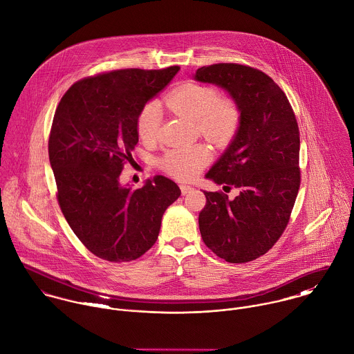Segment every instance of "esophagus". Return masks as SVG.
Returning a JSON list of instances; mask_svg holds the SVG:
<instances>
[{"label":"esophagus","instance_id":"obj_1","mask_svg":"<svg viewBox=\"0 0 354 354\" xmlns=\"http://www.w3.org/2000/svg\"><path fill=\"white\" fill-rule=\"evenodd\" d=\"M180 190H182V194L186 196V194H189L190 192H193L194 187H192V186H189V185H180Z\"/></svg>","mask_w":354,"mask_h":354}]
</instances>
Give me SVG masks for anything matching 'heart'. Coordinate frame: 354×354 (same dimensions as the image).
I'll return each mask as SVG.
<instances>
[{"label":"heart","mask_w":354,"mask_h":354,"mask_svg":"<svg viewBox=\"0 0 354 354\" xmlns=\"http://www.w3.org/2000/svg\"><path fill=\"white\" fill-rule=\"evenodd\" d=\"M165 105L197 123L200 133L216 143L228 141L238 130L241 112L235 101L218 97L212 86L186 83L165 97ZM161 123L157 104H147L138 116L137 130L142 141H153ZM209 154L203 146L175 147L161 158V167L172 176L189 180L200 174L208 162Z\"/></svg>","instance_id":"heart-1"}]
</instances>
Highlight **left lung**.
Wrapping results in <instances>:
<instances>
[{"label": "left lung", "instance_id": "obj_1", "mask_svg": "<svg viewBox=\"0 0 354 354\" xmlns=\"http://www.w3.org/2000/svg\"><path fill=\"white\" fill-rule=\"evenodd\" d=\"M194 80L223 88L241 122L205 178L234 186V200L204 192L198 224L216 256L239 264L266 254L282 235L299 189V131L282 88L264 72L241 64L201 67Z\"/></svg>", "mask_w": 354, "mask_h": 354}]
</instances>
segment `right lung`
Instances as JSON below:
<instances>
[{
    "label": "right lung",
    "mask_w": 354,
    "mask_h": 354,
    "mask_svg": "<svg viewBox=\"0 0 354 354\" xmlns=\"http://www.w3.org/2000/svg\"><path fill=\"white\" fill-rule=\"evenodd\" d=\"M179 67L119 70L82 79L63 95L52 124L49 160L57 200L72 231L97 257L131 261L157 241L178 185L156 175L141 189L120 183L138 143V116Z\"/></svg>",
    "instance_id": "add662e5"
}]
</instances>
